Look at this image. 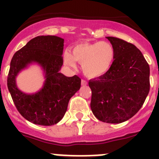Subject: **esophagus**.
I'll use <instances>...</instances> for the list:
<instances>
[{"mask_svg":"<svg viewBox=\"0 0 159 159\" xmlns=\"http://www.w3.org/2000/svg\"><path fill=\"white\" fill-rule=\"evenodd\" d=\"M87 84H88V82H87L86 80H81V85H82V86H85Z\"/></svg>","mask_w":159,"mask_h":159,"instance_id":"obj_1","label":"esophagus"}]
</instances>
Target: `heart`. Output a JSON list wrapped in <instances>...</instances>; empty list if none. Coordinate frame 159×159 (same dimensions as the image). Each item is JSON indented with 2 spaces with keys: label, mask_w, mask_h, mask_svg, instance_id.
<instances>
[{
  "label": "heart",
  "mask_w": 159,
  "mask_h": 159,
  "mask_svg": "<svg viewBox=\"0 0 159 159\" xmlns=\"http://www.w3.org/2000/svg\"><path fill=\"white\" fill-rule=\"evenodd\" d=\"M64 63L75 67V61L82 65L83 72L88 78H99L107 74L116 60V49L110 42L80 43L72 48L71 53L66 51Z\"/></svg>",
  "instance_id": "1"
}]
</instances>
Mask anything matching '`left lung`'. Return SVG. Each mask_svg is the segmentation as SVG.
I'll use <instances>...</instances> for the list:
<instances>
[{
	"instance_id": "1",
	"label": "left lung",
	"mask_w": 159,
	"mask_h": 159,
	"mask_svg": "<svg viewBox=\"0 0 159 159\" xmlns=\"http://www.w3.org/2000/svg\"><path fill=\"white\" fill-rule=\"evenodd\" d=\"M116 49L110 71L88 83L92 90L91 109L102 122L121 123L135 115L150 91V67L134 44L107 36Z\"/></svg>"
}]
</instances>
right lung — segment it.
<instances>
[{"label": "right lung", "mask_w": 159, "mask_h": 159, "mask_svg": "<svg viewBox=\"0 0 159 159\" xmlns=\"http://www.w3.org/2000/svg\"><path fill=\"white\" fill-rule=\"evenodd\" d=\"M64 40L57 36H39L12 57L8 72V91L20 114L34 124L52 126L63 119L70 99L80 88L77 75L65 76L60 73L64 60ZM36 63L43 70L45 82L35 93H25L16 84L19 73L31 64Z\"/></svg>", "instance_id": "obj_1"}]
</instances>
